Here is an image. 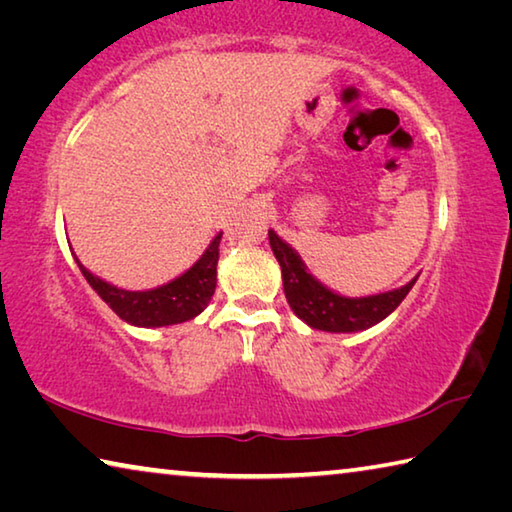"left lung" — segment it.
Returning <instances> with one entry per match:
<instances>
[{"instance_id": "obj_1", "label": "left lung", "mask_w": 512, "mask_h": 512, "mask_svg": "<svg viewBox=\"0 0 512 512\" xmlns=\"http://www.w3.org/2000/svg\"><path fill=\"white\" fill-rule=\"evenodd\" d=\"M268 241H271L275 259L280 262L284 296L293 314L305 320L309 327L323 329V332H359V329L377 325L400 307V302L418 280L413 277L406 287L379 293V296L343 298L311 277L298 253H293V248L284 244L273 230H268Z\"/></svg>"}]
</instances>
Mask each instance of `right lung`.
<instances>
[{"instance_id":"right-lung-1","label":"right lung","mask_w":512,"mask_h":512,"mask_svg":"<svg viewBox=\"0 0 512 512\" xmlns=\"http://www.w3.org/2000/svg\"><path fill=\"white\" fill-rule=\"evenodd\" d=\"M221 235H216L203 257L169 284H162L151 291H124L99 280L88 268L81 266V273L90 287L99 293L101 300L126 320L137 327H164L192 320L201 314L212 300L216 289V262H219Z\"/></svg>"}]
</instances>
